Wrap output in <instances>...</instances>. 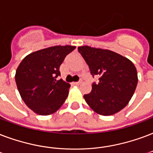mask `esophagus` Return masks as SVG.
I'll list each match as a JSON object with an SVG mask.
<instances>
[{"instance_id": "esophagus-1", "label": "esophagus", "mask_w": 153, "mask_h": 153, "mask_svg": "<svg viewBox=\"0 0 153 153\" xmlns=\"http://www.w3.org/2000/svg\"><path fill=\"white\" fill-rule=\"evenodd\" d=\"M81 83V81H77V82H73V85H79Z\"/></svg>"}]
</instances>
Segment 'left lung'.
Listing matches in <instances>:
<instances>
[{
    "label": "left lung",
    "mask_w": 153,
    "mask_h": 153,
    "mask_svg": "<svg viewBox=\"0 0 153 153\" xmlns=\"http://www.w3.org/2000/svg\"><path fill=\"white\" fill-rule=\"evenodd\" d=\"M90 73L99 77L93 83L91 93L84 95L93 111L111 116L128 105L137 85V72L131 60L112 51L89 46L78 47Z\"/></svg>",
    "instance_id": "obj_1"
}]
</instances>
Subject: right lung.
I'll use <instances>...</instances> for the list:
<instances>
[{"instance_id": "obj_1", "label": "right lung", "mask_w": 153, "mask_h": 153, "mask_svg": "<svg viewBox=\"0 0 153 153\" xmlns=\"http://www.w3.org/2000/svg\"><path fill=\"white\" fill-rule=\"evenodd\" d=\"M75 46H53L24 58L15 80L22 100L30 109L42 116L56 112L65 101L70 85L62 79L60 66Z\"/></svg>"}]
</instances>
